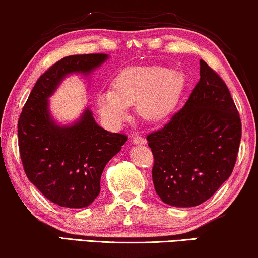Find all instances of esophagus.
<instances>
[{"label":"esophagus","instance_id":"34e87169","mask_svg":"<svg viewBox=\"0 0 258 258\" xmlns=\"http://www.w3.org/2000/svg\"><path fill=\"white\" fill-rule=\"evenodd\" d=\"M133 143L137 144V146H144V144H147V140L143 139V137H141V136H135L133 139Z\"/></svg>","mask_w":258,"mask_h":258}]
</instances>
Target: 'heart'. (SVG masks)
Wrapping results in <instances>:
<instances>
[{
	"instance_id": "b5f03b06",
	"label": "heart",
	"mask_w": 258,
	"mask_h": 258,
	"mask_svg": "<svg viewBox=\"0 0 258 258\" xmlns=\"http://www.w3.org/2000/svg\"><path fill=\"white\" fill-rule=\"evenodd\" d=\"M185 77L178 70L164 67H130L114 80V90L96 94L98 112L110 125H121L128 117V107L136 104L141 117L157 122L174 110Z\"/></svg>"
}]
</instances>
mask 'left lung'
Wrapping results in <instances>:
<instances>
[{
  "label": "left lung",
  "instance_id": "obj_1",
  "mask_svg": "<svg viewBox=\"0 0 258 258\" xmlns=\"http://www.w3.org/2000/svg\"><path fill=\"white\" fill-rule=\"evenodd\" d=\"M241 119L223 80L200 61V81L170 122L147 136L153 181L162 202L191 208L229 178L241 142Z\"/></svg>",
  "mask_w": 258,
  "mask_h": 258
}]
</instances>
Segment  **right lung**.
<instances>
[{
    "label": "right lung",
    "mask_w": 258,
    "mask_h": 258,
    "mask_svg": "<svg viewBox=\"0 0 258 258\" xmlns=\"http://www.w3.org/2000/svg\"><path fill=\"white\" fill-rule=\"evenodd\" d=\"M109 59L107 54L72 55L50 67L35 83L21 112L17 132L24 171L52 203L86 208L100 194L105 164L128 137L101 128L90 108L72 123H59L50 111V97L67 77L89 79Z\"/></svg>",
    "instance_id": "right-lung-1"
}]
</instances>
